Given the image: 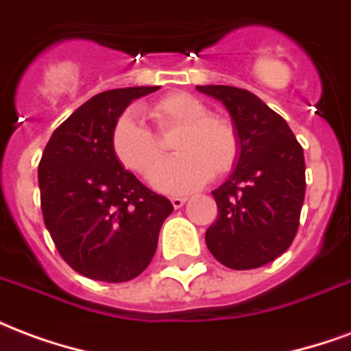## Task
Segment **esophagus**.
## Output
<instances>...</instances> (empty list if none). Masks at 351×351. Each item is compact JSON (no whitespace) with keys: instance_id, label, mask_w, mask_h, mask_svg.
Instances as JSON below:
<instances>
[{"instance_id":"1","label":"esophagus","mask_w":351,"mask_h":351,"mask_svg":"<svg viewBox=\"0 0 351 351\" xmlns=\"http://www.w3.org/2000/svg\"><path fill=\"white\" fill-rule=\"evenodd\" d=\"M186 201H188L186 197H173V199H171V203H173V206H175V208H180V206H184V203H186Z\"/></svg>"}]
</instances>
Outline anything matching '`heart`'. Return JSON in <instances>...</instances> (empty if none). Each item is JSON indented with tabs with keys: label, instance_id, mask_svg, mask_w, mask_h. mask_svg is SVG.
I'll return each instance as SVG.
<instances>
[{
	"label": "heart",
	"instance_id": "b5f03b06",
	"mask_svg": "<svg viewBox=\"0 0 351 351\" xmlns=\"http://www.w3.org/2000/svg\"><path fill=\"white\" fill-rule=\"evenodd\" d=\"M161 133L175 131L171 148L178 156L165 161L152 184L165 193H188L235 167L241 143L233 123L208 114V107L190 93H171L154 101L146 110ZM110 150L123 167L148 176L160 163L163 150L152 131L137 116L125 112L110 130Z\"/></svg>",
	"mask_w": 351,
	"mask_h": 351
}]
</instances>
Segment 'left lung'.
<instances>
[{
    "label": "left lung",
    "mask_w": 351,
    "mask_h": 351,
    "mask_svg": "<svg viewBox=\"0 0 351 351\" xmlns=\"http://www.w3.org/2000/svg\"><path fill=\"white\" fill-rule=\"evenodd\" d=\"M197 90L226 105L241 143L235 171L213 191L218 220L206 229V246L229 269H258L282 256L297 235L306 188L302 146L286 120L248 90Z\"/></svg>",
    "instance_id": "8db88e82"
}]
</instances>
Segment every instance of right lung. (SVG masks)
I'll list each match as a JSON object with an SVG mask.
<instances>
[{
  "instance_id": "obj_1",
  "label": "right lung",
  "mask_w": 351,
  "mask_h": 351,
  "mask_svg": "<svg viewBox=\"0 0 351 351\" xmlns=\"http://www.w3.org/2000/svg\"><path fill=\"white\" fill-rule=\"evenodd\" d=\"M160 86L116 88L80 105L45 146L39 190L45 226L73 271L128 282L152 261L167 197L148 190L110 150V130L131 101Z\"/></svg>"
}]
</instances>
